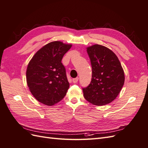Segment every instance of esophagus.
I'll list each match as a JSON object with an SVG mask.
<instances>
[{"mask_svg":"<svg viewBox=\"0 0 148 148\" xmlns=\"http://www.w3.org/2000/svg\"><path fill=\"white\" fill-rule=\"evenodd\" d=\"M78 77H77V78H73V79H72V81H73V83H77L78 82Z\"/></svg>","mask_w":148,"mask_h":148,"instance_id":"34e87169","label":"esophagus"}]
</instances>
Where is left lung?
<instances>
[{"instance_id": "1", "label": "left lung", "mask_w": 148, "mask_h": 148, "mask_svg": "<svg viewBox=\"0 0 148 148\" xmlns=\"http://www.w3.org/2000/svg\"><path fill=\"white\" fill-rule=\"evenodd\" d=\"M92 67L90 84L83 88L85 99L91 104L104 106L113 101L122 89L124 71L115 53L99 44L87 48Z\"/></svg>"}]
</instances>
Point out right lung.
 <instances>
[{"label":"right lung","mask_w":148,"mask_h":148,"mask_svg":"<svg viewBox=\"0 0 148 148\" xmlns=\"http://www.w3.org/2000/svg\"><path fill=\"white\" fill-rule=\"evenodd\" d=\"M71 44L54 41L35 53L26 70L29 90L39 102L52 106L65 96L70 84L62 60Z\"/></svg>","instance_id":"right-lung-1"}]
</instances>
